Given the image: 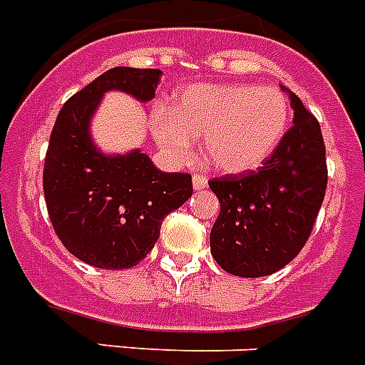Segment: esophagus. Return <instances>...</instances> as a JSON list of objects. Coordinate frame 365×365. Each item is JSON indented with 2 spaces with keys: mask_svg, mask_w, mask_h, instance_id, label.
<instances>
[{
  "mask_svg": "<svg viewBox=\"0 0 365 365\" xmlns=\"http://www.w3.org/2000/svg\"><path fill=\"white\" fill-rule=\"evenodd\" d=\"M206 185H208V180H206V176H200V174L193 176V187H195V191H200V189H205Z\"/></svg>",
  "mask_w": 365,
  "mask_h": 365,
  "instance_id": "1",
  "label": "esophagus"
}]
</instances>
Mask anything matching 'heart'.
Masks as SVG:
<instances>
[{
    "label": "heart",
    "mask_w": 365,
    "mask_h": 365,
    "mask_svg": "<svg viewBox=\"0 0 365 365\" xmlns=\"http://www.w3.org/2000/svg\"><path fill=\"white\" fill-rule=\"evenodd\" d=\"M289 125V102L278 88L242 83H199L174 96L168 110L151 113L155 142L172 160L185 163L200 140L202 157L223 174L255 170L280 145Z\"/></svg>",
    "instance_id": "obj_1"
}]
</instances>
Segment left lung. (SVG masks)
<instances>
[{
  "label": "left lung",
  "instance_id": "obj_1",
  "mask_svg": "<svg viewBox=\"0 0 365 365\" xmlns=\"http://www.w3.org/2000/svg\"><path fill=\"white\" fill-rule=\"evenodd\" d=\"M294 126L257 168L208 182L222 210L210 231L217 265L235 277H267L288 265L311 237L328 166L317 117L292 91Z\"/></svg>",
  "mask_w": 365,
  "mask_h": 365
}]
</instances>
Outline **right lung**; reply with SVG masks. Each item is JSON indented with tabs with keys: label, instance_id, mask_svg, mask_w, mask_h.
<instances>
[{
	"label": "right lung",
	"instance_id": "1",
	"mask_svg": "<svg viewBox=\"0 0 365 365\" xmlns=\"http://www.w3.org/2000/svg\"><path fill=\"white\" fill-rule=\"evenodd\" d=\"M163 71L113 68L73 94L48 140L43 191L54 233L77 259L98 269H130L151 252L166 214L193 195L191 174L160 172L132 149L104 155L91 119L108 91L149 102Z\"/></svg>",
	"mask_w": 365,
	"mask_h": 365
}]
</instances>
